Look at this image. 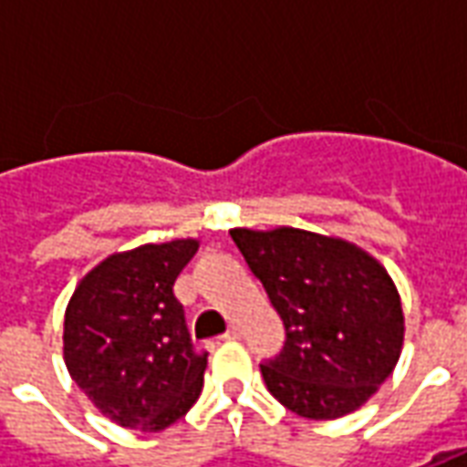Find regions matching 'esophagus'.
Returning a JSON list of instances; mask_svg holds the SVG:
<instances>
[{
    "label": "esophagus",
    "instance_id": "1",
    "mask_svg": "<svg viewBox=\"0 0 467 467\" xmlns=\"http://www.w3.org/2000/svg\"><path fill=\"white\" fill-rule=\"evenodd\" d=\"M240 335H243V333H240V327H237V325H233V327H230V330L223 335V340H237Z\"/></svg>",
    "mask_w": 467,
    "mask_h": 467
}]
</instances>
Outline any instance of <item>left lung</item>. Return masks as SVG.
Returning <instances> with one entry per match:
<instances>
[{"label":"left lung","instance_id":"1","mask_svg":"<svg viewBox=\"0 0 467 467\" xmlns=\"http://www.w3.org/2000/svg\"><path fill=\"white\" fill-rule=\"evenodd\" d=\"M230 234L283 317V352L260 365L275 400L310 420L365 405L395 370L405 337L388 270L343 237L297 227Z\"/></svg>","mask_w":467,"mask_h":467}]
</instances>
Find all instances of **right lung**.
I'll return each mask as SVG.
<instances>
[{
    "mask_svg": "<svg viewBox=\"0 0 467 467\" xmlns=\"http://www.w3.org/2000/svg\"><path fill=\"white\" fill-rule=\"evenodd\" d=\"M200 243L172 240L115 253L79 280L65 313V365L97 410L157 432L202 392L207 352L192 348L172 287Z\"/></svg>",
    "mask_w": 467,
    "mask_h": 467,
    "instance_id": "1",
    "label": "right lung"
}]
</instances>
